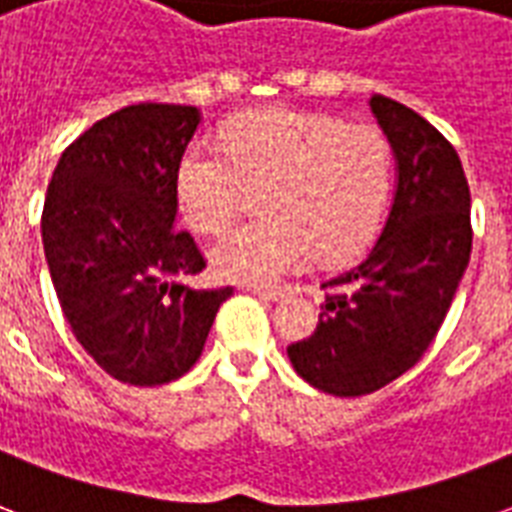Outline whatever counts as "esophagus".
Wrapping results in <instances>:
<instances>
[{
	"label": "esophagus",
	"instance_id": "obj_1",
	"mask_svg": "<svg viewBox=\"0 0 512 512\" xmlns=\"http://www.w3.org/2000/svg\"><path fill=\"white\" fill-rule=\"evenodd\" d=\"M249 292L263 300H279L287 292V287H249Z\"/></svg>",
	"mask_w": 512,
	"mask_h": 512
}]
</instances>
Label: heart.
Here are the masks:
<instances>
[{"label":"heart","mask_w":512,"mask_h":512,"mask_svg":"<svg viewBox=\"0 0 512 512\" xmlns=\"http://www.w3.org/2000/svg\"><path fill=\"white\" fill-rule=\"evenodd\" d=\"M392 144L381 131L295 109L230 120L217 144L198 142L177 171V201L198 233L220 236L249 193L265 190V220L236 228L212 249L233 282H273L311 252L341 265L373 244L392 195Z\"/></svg>","instance_id":"obj_1"}]
</instances>
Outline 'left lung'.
<instances>
[{
  "label": "left lung",
  "instance_id": "8db88e82",
  "mask_svg": "<svg viewBox=\"0 0 512 512\" xmlns=\"http://www.w3.org/2000/svg\"><path fill=\"white\" fill-rule=\"evenodd\" d=\"M370 109L395 150V204L370 255L322 284L317 330L287 346L298 376L335 397L370 395L421 360L473 252L454 144L400 101L373 96Z\"/></svg>",
  "mask_w": 512,
  "mask_h": 512
}]
</instances>
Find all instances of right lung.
<instances>
[{"mask_svg": "<svg viewBox=\"0 0 512 512\" xmlns=\"http://www.w3.org/2000/svg\"><path fill=\"white\" fill-rule=\"evenodd\" d=\"M201 112L131 104L93 123L58 158L42 206V244L64 319L96 365L131 386L185 376L233 287L174 276L206 268L174 228L177 171Z\"/></svg>", "mask_w": 512, "mask_h": 512, "instance_id": "obj_1", "label": "right lung"}]
</instances>
